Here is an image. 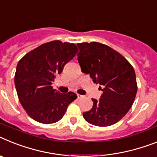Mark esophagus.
I'll return each mask as SVG.
<instances>
[{
	"instance_id": "1",
	"label": "esophagus",
	"mask_w": 157,
	"mask_h": 157,
	"mask_svg": "<svg viewBox=\"0 0 157 157\" xmlns=\"http://www.w3.org/2000/svg\"><path fill=\"white\" fill-rule=\"evenodd\" d=\"M82 97H83V96H82V95L77 94V98H78V99H80V98H82Z\"/></svg>"
}]
</instances>
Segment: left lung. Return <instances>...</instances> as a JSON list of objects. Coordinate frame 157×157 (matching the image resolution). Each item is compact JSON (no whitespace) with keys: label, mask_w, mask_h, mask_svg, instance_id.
Listing matches in <instances>:
<instances>
[{"label":"left lung","mask_w":157,"mask_h":157,"mask_svg":"<svg viewBox=\"0 0 157 157\" xmlns=\"http://www.w3.org/2000/svg\"><path fill=\"white\" fill-rule=\"evenodd\" d=\"M81 71L100 85L102 94L92 99L91 110L83 113L87 122L100 127L113 125L121 120L133 104L137 85L133 67L118 52L97 43L77 44Z\"/></svg>","instance_id":"left-lung-1"}]
</instances>
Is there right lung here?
I'll use <instances>...</instances> for the list:
<instances>
[{
    "instance_id": "obj_1",
    "label": "right lung",
    "mask_w": 157,
    "mask_h": 157,
    "mask_svg": "<svg viewBox=\"0 0 157 157\" xmlns=\"http://www.w3.org/2000/svg\"><path fill=\"white\" fill-rule=\"evenodd\" d=\"M77 51L76 44L53 40L32 50L17 65L14 82L18 98L28 115L42 124L60 121L76 93L53 89L52 83Z\"/></svg>"
}]
</instances>
